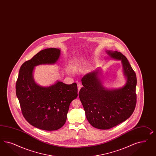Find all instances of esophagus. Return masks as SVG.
<instances>
[{"mask_svg":"<svg viewBox=\"0 0 156 156\" xmlns=\"http://www.w3.org/2000/svg\"><path fill=\"white\" fill-rule=\"evenodd\" d=\"M77 86H78V91H80V90L81 87H82V85L80 84V83H78L77 84Z\"/></svg>","mask_w":156,"mask_h":156,"instance_id":"obj_1","label":"esophagus"}]
</instances>
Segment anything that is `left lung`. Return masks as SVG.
<instances>
[{
	"label": "left lung",
	"instance_id": "1",
	"mask_svg": "<svg viewBox=\"0 0 156 156\" xmlns=\"http://www.w3.org/2000/svg\"><path fill=\"white\" fill-rule=\"evenodd\" d=\"M107 53L122 61L126 84L121 89H105L98 77L99 70H96L82 78L83 87L79 93L87 120L100 129H108L126 121L133 114L137 102L136 75L126 57L117 51Z\"/></svg>",
	"mask_w": 156,
	"mask_h": 156
}]
</instances>
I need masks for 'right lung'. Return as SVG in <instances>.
<instances>
[{
	"label": "right lung",
	"mask_w": 156,
	"mask_h": 156,
	"mask_svg": "<svg viewBox=\"0 0 156 156\" xmlns=\"http://www.w3.org/2000/svg\"><path fill=\"white\" fill-rule=\"evenodd\" d=\"M59 55L60 50L56 48L39 51L21 65L16 83V96L23 116L32 126L45 131H55L63 126L70 103L78 96L76 83L66 84L58 81L44 87L34 82V67L55 63Z\"/></svg>",
	"instance_id": "right-lung-1"
}]
</instances>
